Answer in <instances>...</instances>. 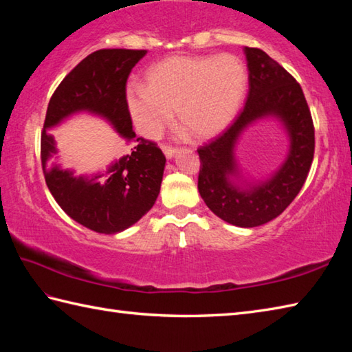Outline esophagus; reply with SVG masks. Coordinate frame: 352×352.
<instances>
[{"instance_id":"1","label":"esophagus","mask_w":352,"mask_h":352,"mask_svg":"<svg viewBox=\"0 0 352 352\" xmlns=\"http://www.w3.org/2000/svg\"><path fill=\"white\" fill-rule=\"evenodd\" d=\"M163 153L166 155V159H172L177 154V149L175 148H170V146H163Z\"/></svg>"}]
</instances>
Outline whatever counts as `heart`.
Segmentation results:
<instances>
[{
    "label": "heart",
    "instance_id": "heart-1",
    "mask_svg": "<svg viewBox=\"0 0 352 352\" xmlns=\"http://www.w3.org/2000/svg\"><path fill=\"white\" fill-rule=\"evenodd\" d=\"M246 87L245 63L234 54L174 56L148 71L146 86L126 89V106L148 138L160 134L175 110L178 129L192 139L207 140L236 118Z\"/></svg>",
    "mask_w": 352,
    "mask_h": 352
}]
</instances>
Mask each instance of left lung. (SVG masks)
I'll return each mask as SVG.
<instances>
[{
    "label": "left lung",
    "mask_w": 352,
    "mask_h": 352,
    "mask_svg": "<svg viewBox=\"0 0 352 352\" xmlns=\"http://www.w3.org/2000/svg\"><path fill=\"white\" fill-rule=\"evenodd\" d=\"M250 92L234 124L198 149V190L210 210L231 226L252 228L280 216L300 193L315 154L311 115L296 80L258 48H243ZM261 118L280 122L289 139L280 168L261 181L245 177L235 157L241 134Z\"/></svg>",
    "instance_id": "8db88e82"
}]
</instances>
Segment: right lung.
Here are the masks:
<instances>
[{"instance_id": "1", "label": "right lung", "mask_w": 352, "mask_h": 352, "mask_svg": "<svg viewBox=\"0 0 352 352\" xmlns=\"http://www.w3.org/2000/svg\"><path fill=\"white\" fill-rule=\"evenodd\" d=\"M145 50H100L83 58L52 94L41 138L45 182L63 212L80 226L116 234L151 210L160 193L166 159L154 142L136 138L126 106L125 85ZM80 113L110 123L132 151L106 171L77 176L54 162L55 141L47 131Z\"/></svg>"}]
</instances>
